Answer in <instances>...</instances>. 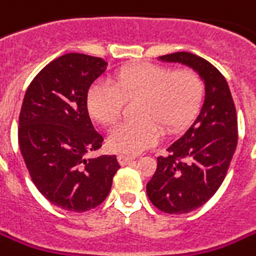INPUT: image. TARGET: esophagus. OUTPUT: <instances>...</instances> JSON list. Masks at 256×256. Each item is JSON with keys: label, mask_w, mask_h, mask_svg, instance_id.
Wrapping results in <instances>:
<instances>
[{"label": "esophagus", "mask_w": 256, "mask_h": 256, "mask_svg": "<svg viewBox=\"0 0 256 256\" xmlns=\"http://www.w3.org/2000/svg\"><path fill=\"white\" fill-rule=\"evenodd\" d=\"M118 161H119V164L120 165H128L130 164V162H133V161H134V158L128 157V156H124V154H119V156H118Z\"/></svg>", "instance_id": "1"}]
</instances>
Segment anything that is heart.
I'll return each instance as SVG.
<instances>
[{
    "instance_id": "obj_1",
    "label": "heart",
    "mask_w": 256,
    "mask_h": 256,
    "mask_svg": "<svg viewBox=\"0 0 256 256\" xmlns=\"http://www.w3.org/2000/svg\"><path fill=\"white\" fill-rule=\"evenodd\" d=\"M200 78L192 70H171L137 62L118 70L110 82L99 80L86 92V109L92 119L110 126L120 116L123 99L137 96L134 116L110 130L108 146L120 154H138L161 137L176 133L194 118L202 98Z\"/></svg>"
}]
</instances>
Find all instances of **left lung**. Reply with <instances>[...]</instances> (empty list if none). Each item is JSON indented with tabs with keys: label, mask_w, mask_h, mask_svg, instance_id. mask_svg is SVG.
I'll return each mask as SVG.
<instances>
[{
	"label": "left lung",
	"mask_w": 256,
	"mask_h": 256,
	"mask_svg": "<svg viewBox=\"0 0 256 256\" xmlns=\"http://www.w3.org/2000/svg\"><path fill=\"white\" fill-rule=\"evenodd\" d=\"M158 60L194 70L204 85L199 114L166 148L168 156L157 158V171L147 184L156 208L182 214L204 204L223 184L237 147V114L226 78L204 58L178 52Z\"/></svg>",
	"instance_id": "left-lung-1"
}]
</instances>
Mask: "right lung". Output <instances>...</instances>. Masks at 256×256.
Returning a JSON list of instances; mask_svg holds the SVG:
<instances>
[{
	"mask_svg": "<svg viewBox=\"0 0 256 256\" xmlns=\"http://www.w3.org/2000/svg\"><path fill=\"white\" fill-rule=\"evenodd\" d=\"M106 68L105 60L80 53L56 58L33 78L19 114V148L34 186L68 212L99 206L120 168L116 156L86 158L104 142L88 114L86 92Z\"/></svg>",
	"mask_w": 256,
	"mask_h": 256,
	"instance_id": "add662e5",
	"label": "right lung"
}]
</instances>
